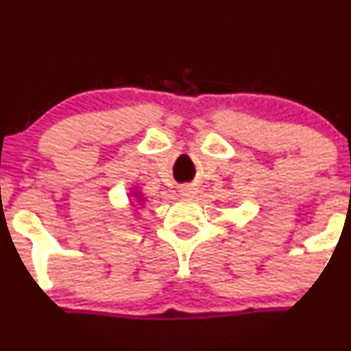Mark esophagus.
Returning a JSON list of instances; mask_svg holds the SVG:
<instances>
[{"mask_svg":"<svg viewBox=\"0 0 351 351\" xmlns=\"http://www.w3.org/2000/svg\"><path fill=\"white\" fill-rule=\"evenodd\" d=\"M197 193L195 189H192V186H183L182 189V195L183 197H193Z\"/></svg>","mask_w":351,"mask_h":351,"instance_id":"1","label":"esophagus"}]
</instances>
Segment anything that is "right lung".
<instances>
[{
	"mask_svg": "<svg viewBox=\"0 0 351 351\" xmlns=\"http://www.w3.org/2000/svg\"><path fill=\"white\" fill-rule=\"evenodd\" d=\"M134 195H137V197L141 198V193H139V192H134Z\"/></svg>",
	"mask_w": 351,
	"mask_h": 351,
	"instance_id": "1",
	"label": "right lung"
}]
</instances>
